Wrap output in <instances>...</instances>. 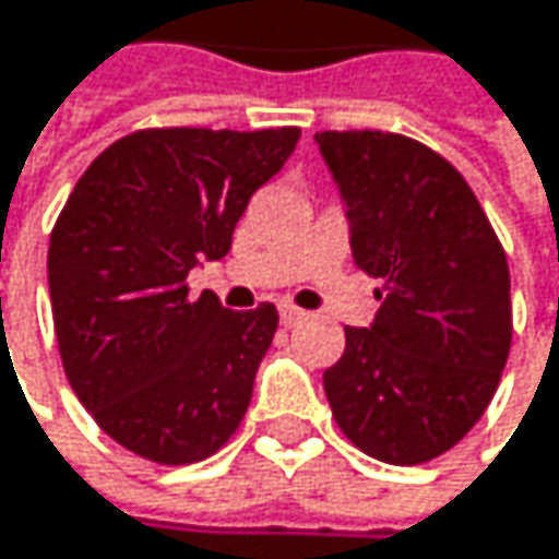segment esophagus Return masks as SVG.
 Instances as JSON below:
<instances>
[{
	"instance_id": "34e87169",
	"label": "esophagus",
	"mask_w": 559,
	"mask_h": 559,
	"mask_svg": "<svg viewBox=\"0 0 559 559\" xmlns=\"http://www.w3.org/2000/svg\"><path fill=\"white\" fill-rule=\"evenodd\" d=\"M300 320H304V310H300V307L281 304V323H284V326H294V323H300Z\"/></svg>"
}]
</instances>
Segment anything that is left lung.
Returning a JSON list of instances; mask_svg holds the SVG:
<instances>
[{"label": "left lung", "mask_w": 559, "mask_h": 559, "mask_svg": "<svg viewBox=\"0 0 559 559\" xmlns=\"http://www.w3.org/2000/svg\"><path fill=\"white\" fill-rule=\"evenodd\" d=\"M356 265L382 278L369 326L323 372L340 430L391 466L427 463L486 414L511 349L504 249L463 174L391 132H317Z\"/></svg>", "instance_id": "left-lung-1"}]
</instances>
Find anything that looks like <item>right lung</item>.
Returning a JSON list of instances; mask_svg holds the SVG:
<instances>
[{"label": "right lung", "instance_id": "right-lung-1", "mask_svg": "<svg viewBox=\"0 0 559 559\" xmlns=\"http://www.w3.org/2000/svg\"><path fill=\"white\" fill-rule=\"evenodd\" d=\"M300 129H142L112 142L67 197L48 287L67 382L126 450L183 466L213 456L249 411L275 304L236 313L187 275L223 259L252 193Z\"/></svg>", "mask_w": 559, "mask_h": 559}]
</instances>
